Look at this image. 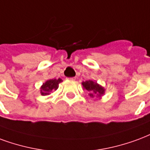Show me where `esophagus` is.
<instances>
[{
  "label": "esophagus",
  "mask_w": 150,
  "mask_h": 150,
  "mask_svg": "<svg viewBox=\"0 0 150 150\" xmlns=\"http://www.w3.org/2000/svg\"><path fill=\"white\" fill-rule=\"evenodd\" d=\"M67 79H68V80H75V77H72V78H67Z\"/></svg>",
  "instance_id": "obj_1"
}]
</instances>
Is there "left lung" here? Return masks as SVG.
Wrapping results in <instances>:
<instances>
[{
  "label": "left lung",
  "instance_id": "8db88e82",
  "mask_svg": "<svg viewBox=\"0 0 150 150\" xmlns=\"http://www.w3.org/2000/svg\"><path fill=\"white\" fill-rule=\"evenodd\" d=\"M82 84H83L84 88L89 91L90 97H98V96H101L104 94V89L103 87L96 83H94L93 81H86V82H83Z\"/></svg>",
  "mask_w": 150,
  "mask_h": 150
}]
</instances>
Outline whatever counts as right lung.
<instances>
[{
  "mask_svg": "<svg viewBox=\"0 0 150 150\" xmlns=\"http://www.w3.org/2000/svg\"><path fill=\"white\" fill-rule=\"evenodd\" d=\"M62 82L61 79H50L47 80L45 83L43 84V86H41V95H48L51 94V92L52 91H55L58 89L59 83Z\"/></svg>",
  "mask_w": 150,
  "mask_h": 150,
  "instance_id": "right-lung-1",
  "label": "right lung"
}]
</instances>
